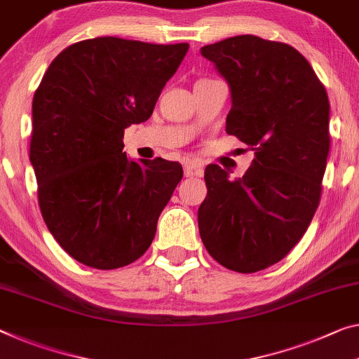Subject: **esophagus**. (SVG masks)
Segmentation results:
<instances>
[{
  "instance_id": "obj_1",
  "label": "esophagus",
  "mask_w": 359,
  "mask_h": 359,
  "mask_svg": "<svg viewBox=\"0 0 359 359\" xmlns=\"http://www.w3.org/2000/svg\"><path fill=\"white\" fill-rule=\"evenodd\" d=\"M184 176L186 178H192V176H197L202 173V163L197 161V158H186L183 163Z\"/></svg>"
}]
</instances>
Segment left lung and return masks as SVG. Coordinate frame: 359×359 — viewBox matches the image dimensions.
I'll list each match as a JSON object with an SVG mask.
<instances>
[{
    "label": "left lung",
    "mask_w": 359,
    "mask_h": 359,
    "mask_svg": "<svg viewBox=\"0 0 359 359\" xmlns=\"http://www.w3.org/2000/svg\"><path fill=\"white\" fill-rule=\"evenodd\" d=\"M231 93L226 133L255 151L242 178L205 168L197 212L208 253L228 269L255 273L287 255L310 226L329 154V99L308 60L255 35L201 48Z\"/></svg>",
    "instance_id": "left-lung-1"
}]
</instances>
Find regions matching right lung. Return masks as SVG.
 Segmentation results:
<instances>
[{
    "mask_svg": "<svg viewBox=\"0 0 359 359\" xmlns=\"http://www.w3.org/2000/svg\"><path fill=\"white\" fill-rule=\"evenodd\" d=\"M187 49L115 36L79 41L53 60L33 96L30 162L43 219L86 266L137 260L183 178L178 162L130 161L123 133L151 117Z\"/></svg>",
    "mask_w": 359,
    "mask_h": 359,
    "instance_id": "obj_1",
    "label": "right lung"
}]
</instances>
